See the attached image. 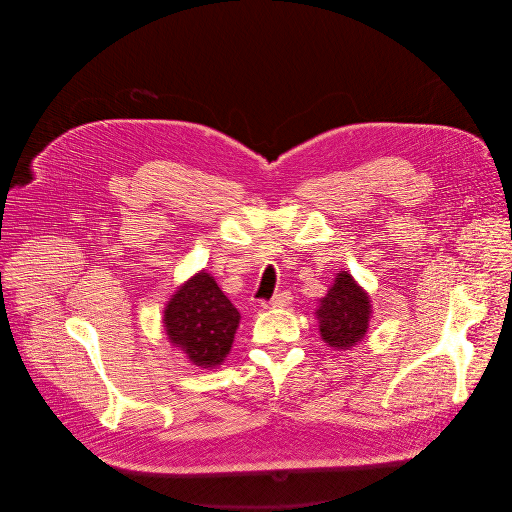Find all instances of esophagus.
Wrapping results in <instances>:
<instances>
[{"mask_svg": "<svg viewBox=\"0 0 512 512\" xmlns=\"http://www.w3.org/2000/svg\"><path fill=\"white\" fill-rule=\"evenodd\" d=\"M288 304H290V292H286V290L274 294L272 300L262 302L264 309H282V306H288Z\"/></svg>", "mask_w": 512, "mask_h": 512, "instance_id": "34e87169", "label": "esophagus"}]
</instances>
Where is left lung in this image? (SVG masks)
<instances>
[{"label": "left lung", "instance_id": "8db88e82", "mask_svg": "<svg viewBox=\"0 0 512 512\" xmlns=\"http://www.w3.org/2000/svg\"><path fill=\"white\" fill-rule=\"evenodd\" d=\"M315 315L323 341L333 349L347 351L355 347L369 329L371 300L353 276L341 270L329 292L321 298Z\"/></svg>", "mask_w": 512, "mask_h": 512}]
</instances>
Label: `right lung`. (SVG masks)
Returning <instances> with one entry per match:
<instances>
[{
  "mask_svg": "<svg viewBox=\"0 0 512 512\" xmlns=\"http://www.w3.org/2000/svg\"><path fill=\"white\" fill-rule=\"evenodd\" d=\"M163 323L169 343L179 347L193 365L214 369L232 349L240 313L214 276L201 270L171 296Z\"/></svg>",
  "mask_w": 512,
  "mask_h": 512,
  "instance_id": "add662e5",
  "label": "right lung"
}]
</instances>
